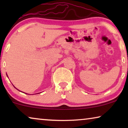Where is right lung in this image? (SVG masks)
<instances>
[{"instance_id": "right-lung-1", "label": "right lung", "mask_w": 128, "mask_h": 128, "mask_svg": "<svg viewBox=\"0 0 128 128\" xmlns=\"http://www.w3.org/2000/svg\"><path fill=\"white\" fill-rule=\"evenodd\" d=\"M7 75V76H8V74H6ZM15 88H16V87H15ZM17 89V88H16ZM17 90H18V89H17Z\"/></svg>"}]
</instances>
